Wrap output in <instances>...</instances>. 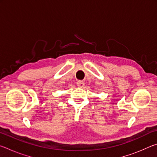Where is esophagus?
<instances>
[{"label": "esophagus", "instance_id": "1", "mask_svg": "<svg viewBox=\"0 0 157 157\" xmlns=\"http://www.w3.org/2000/svg\"><path fill=\"white\" fill-rule=\"evenodd\" d=\"M77 85H78V86L79 87H83L84 86V82L83 81L79 80L77 82Z\"/></svg>", "mask_w": 157, "mask_h": 157}]
</instances>
